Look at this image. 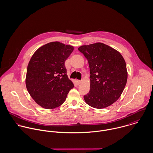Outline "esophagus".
Returning <instances> with one entry per match:
<instances>
[{
  "mask_svg": "<svg viewBox=\"0 0 153 153\" xmlns=\"http://www.w3.org/2000/svg\"><path fill=\"white\" fill-rule=\"evenodd\" d=\"M76 83H77V84H78V85H79V84H81V81H79V80H76Z\"/></svg>",
  "mask_w": 153,
  "mask_h": 153,
  "instance_id": "34e87169",
  "label": "esophagus"
}]
</instances>
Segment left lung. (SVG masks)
Segmentation results:
<instances>
[{"mask_svg":"<svg viewBox=\"0 0 153 153\" xmlns=\"http://www.w3.org/2000/svg\"><path fill=\"white\" fill-rule=\"evenodd\" d=\"M78 50L89 66L90 91L84 97L85 102L97 109L109 107L120 97L127 81L124 58L115 49L101 42L82 45Z\"/></svg>","mask_w":153,"mask_h":153,"instance_id":"1","label":"left lung"}]
</instances>
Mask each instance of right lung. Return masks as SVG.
<instances>
[{
	"instance_id": "right-lung-1",
	"label": "right lung",
	"mask_w": 153,
	"mask_h": 153,
	"mask_svg": "<svg viewBox=\"0 0 153 153\" xmlns=\"http://www.w3.org/2000/svg\"><path fill=\"white\" fill-rule=\"evenodd\" d=\"M74 47L52 42L38 48L31 57L26 72V87L35 102L45 109L61 105L74 87L66 75L65 61Z\"/></svg>"
}]
</instances>
